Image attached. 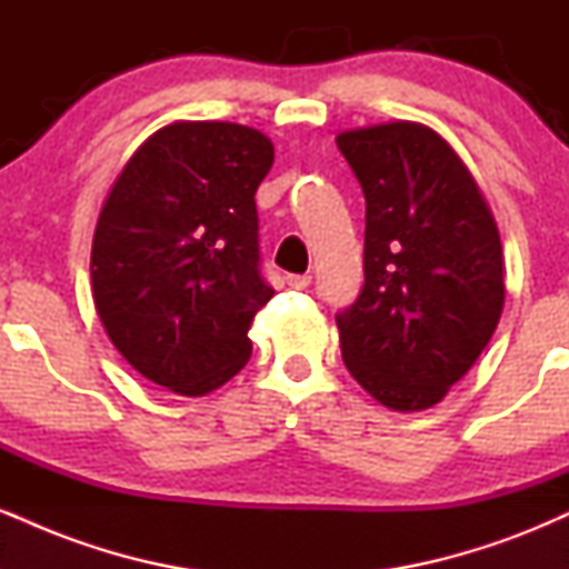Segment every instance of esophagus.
<instances>
[{"mask_svg": "<svg viewBox=\"0 0 569 569\" xmlns=\"http://www.w3.org/2000/svg\"><path fill=\"white\" fill-rule=\"evenodd\" d=\"M310 280H312L310 276H289L286 278V283H289L293 291H305L307 286H310Z\"/></svg>", "mask_w": 569, "mask_h": 569, "instance_id": "1", "label": "esophagus"}]
</instances>
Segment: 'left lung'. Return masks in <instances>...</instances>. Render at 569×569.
Segmentation results:
<instances>
[{
    "label": "left lung",
    "mask_w": 569,
    "mask_h": 569,
    "mask_svg": "<svg viewBox=\"0 0 569 569\" xmlns=\"http://www.w3.org/2000/svg\"><path fill=\"white\" fill-rule=\"evenodd\" d=\"M367 198L363 291L337 316L342 361L382 407H436L506 302L498 221L452 143L396 120L337 136Z\"/></svg>",
    "instance_id": "8db88e82"
}]
</instances>
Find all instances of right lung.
I'll return each instance as SVG.
<instances>
[{
  "label": "right lung",
  "instance_id": "right-lung-1",
  "mask_svg": "<svg viewBox=\"0 0 569 569\" xmlns=\"http://www.w3.org/2000/svg\"><path fill=\"white\" fill-rule=\"evenodd\" d=\"M276 147L238 122L179 120L130 154L98 213L90 280L120 356L160 388L206 396L251 358L259 184Z\"/></svg>",
  "mask_w": 569,
  "mask_h": 569
}]
</instances>
